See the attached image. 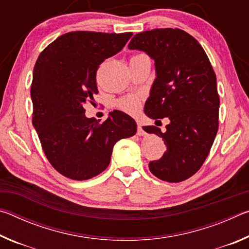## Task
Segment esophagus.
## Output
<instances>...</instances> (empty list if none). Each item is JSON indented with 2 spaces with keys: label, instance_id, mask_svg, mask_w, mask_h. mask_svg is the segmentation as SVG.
<instances>
[{
  "label": "esophagus",
  "instance_id": "1",
  "mask_svg": "<svg viewBox=\"0 0 249 249\" xmlns=\"http://www.w3.org/2000/svg\"><path fill=\"white\" fill-rule=\"evenodd\" d=\"M137 135L138 136H145L146 135L144 129H142V123L140 121H137Z\"/></svg>",
  "mask_w": 249,
  "mask_h": 249
}]
</instances>
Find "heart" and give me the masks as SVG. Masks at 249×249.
<instances>
[{
	"mask_svg": "<svg viewBox=\"0 0 249 249\" xmlns=\"http://www.w3.org/2000/svg\"><path fill=\"white\" fill-rule=\"evenodd\" d=\"M117 107L130 114H135L141 107V98L137 95L125 96L117 102Z\"/></svg>",
	"mask_w": 249,
	"mask_h": 249,
	"instance_id": "1",
	"label": "heart"
}]
</instances>
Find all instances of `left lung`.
Masks as SVG:
<instances>
[{
	"label": "left lung",
	"mask_w": 249,
	"mask_h": 249,
	"mask_svg": "<svg viewBox=\"0 0 249 249\" xmlns=\"http://www.w3.org/2000/svg\"><path fill=\"white\" fill-rule=\"evenodd\" d=\"M128 48L145 52L155 61L145 114L155 123L169 120L165 132L157 126L142 127L167 146L161 158L149 162V170L167 182L190 178L203 165L218 128L220 96L209 58L196 38L178 28L136 34Z\"/></svg>",
	"instance_id": "left-lung-1"
}]
</instances>
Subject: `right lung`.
Instances as JSON below:
<instances>
[{"instance_id":"obj_1","label":"right lung","mask_w":249,"mask_h":249,"mask_svg":"<svg viewBox=\"0 0 249 249\" xmlns=\"http://www.w3.org/2000/svg\"><path fill=\"white\" fill-rule=\"evenodd\" d=\"M132 36L67 33L37 59L31 89L33 125L49 162L67 178L98 176L109 165L116 142L136 134V122L124 112L115 109L103 123L84 114V105L99 92V66L121 52Z\"/></svg>"}]
</instances>
